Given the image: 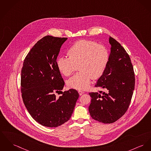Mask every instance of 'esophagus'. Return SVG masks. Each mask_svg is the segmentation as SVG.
I'll list each match as a JSON object with an SVG mask.
<instances>
[{
    "label": "esophagus",
    "instance_id": "1",
    "mask_svg": "<svg viewBox=\"0 0 151 151\" xmlns=\"http://www.w3.org/2000/svg\"><path fill=\"white\" fill-rule=\"evenodd\" d=\"M78 93H79V95H80V96L82 95V94L84 93V92H83V91H78Z\"/></svg>",
    "mask_w": 151,
    "mask_h": 151
}]
</instances>
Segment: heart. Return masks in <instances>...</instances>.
<instances>
[{
    "instance_id": "obj_1",
    "label": "heart",
    "mask_w": 151,
    "mask_h": 151,
    "mask_svg": "<svg viewBox=\"0 0 151 151\" xmlns=\"http://www.w3.org/2000/svg\"><path fill=\"white\" fill-rule=\"evenodd\" d=\"M67 54L69 58H58V69L62 75L68 77L78 66L80 72L69 78L67 85L69 88L79 90L87 89L92 78H99L109 60V52L106 48L91 40L76 42L68 50Z\"/></svg>"
}]
</instances>
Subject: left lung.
<instances>
[{
  "label": "left lung",
  "instance_id": "8db88e82",
  "mask_svg": "<svg viewBox=\"0 0 151 151\" xmlns=\"http://www.w3.org/2000/svg\"><path fill=\"white\" fill-rule=\"evenodd\" d=\"M111 52L106 68L95 84L105 89L89 93V111L93 119L111 124L121 118L127 111L134 89L135 78L131 59L124 47L109 37Z\"/></svg>",
  "mask_w": 151,
  "mask_h": 151
}]
</instances>
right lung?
Instances as JSON below:
<instances>
[{
  "label": "right lung",
  "instance_id": "right-lung-1",
  "mask_svg": "<svg viewBox=\"0 0 151 151\" xmlns=\"http://www.w3.org/2000/svg\"><path fill=\"white\" fill-rule=\"evenodd\" d=\"M67 38L44 37L32 47L24 60L21 71V92L31 116L40 125L57 127L70 119L78 91L63 89L65 82L57 66L60 47Z\"/></svg>",
  "mask_w": 151,
  "mask_h": 151
}]
</instances>
